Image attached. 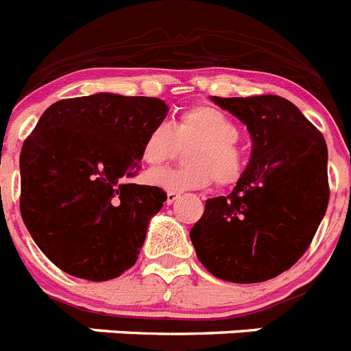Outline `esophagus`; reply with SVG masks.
<instances>
[{
    "instance_id": "esophagus-1",
    "label": "esophagus",
    "mask_w": 351,
    "mask_h": 351,
    "mask_svg": "<svg viewBox=\"0 0 351 351\" xmlns=\"http://www.w3.org/2000/svg\"><path fill=\"white\" fill-rule=\"evenodd\" d=\"M179 193H176V191H169V193H167V204H173V202H176V200L179 199Z\"/></svg>"
}]
</instances>
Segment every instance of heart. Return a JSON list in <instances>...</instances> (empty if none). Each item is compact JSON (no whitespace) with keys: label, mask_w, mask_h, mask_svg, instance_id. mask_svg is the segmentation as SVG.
<instances>
[{"label":"heart","mask_w":351,"mask_h":351,"mask_svg":"<svg viewBox=\"0 0 351 351\" xmlns=\"http://www.w3.org/2000/svg\"><path fill=\"white\" fill-rule=\"evenodd\" d=\"M239 128L230 115L213 104L186 108L173 125H154L142 145V161L161 165L178 149V143L195 142L186 154L188 167H163L147 172V182L167 191L202 190L213 181L232 186L245 172V156L238 147Z\"/></svg>","instance_id":"heart-1"}]
</instances>
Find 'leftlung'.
Instances as JSON below:
<instances>
[{
    "mask_svg": "<svg viewBox=\"0 0 351 351\" xmlns=\"http://www.w3.org/2000/svg\"><path fill=\"white\" fill-rule=\"evenodd\" d=\"M247 125L252 154L227 197L206 200L191 227L197 257L215 277L265 282L309 248L328 206L326 143L298 108L278 95L211 97Z\"/></svg>",
    "mask_w": 351,
    "mask_h": 351,
    "instance_id": "1",
    "label": "left lung"
}]
</instances>
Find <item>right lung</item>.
<instances>
[{"instance_id": "1", "label": "right lung", "mask_w": 351, "mask_h": 351, "mask_svg": "<svg viewBox=\"0 0 351 351\" xmlns=\"http://www.w3.org/2000/svg\"><path fill=\"white\" fill-rule=\"evenodd\" d=\"M169 106L119 94L62 99L23 143L21 215L33 241L65 274L94 282L136 263L161 188L128 182L147 133Z\"/></svg>"}]
</instances>
